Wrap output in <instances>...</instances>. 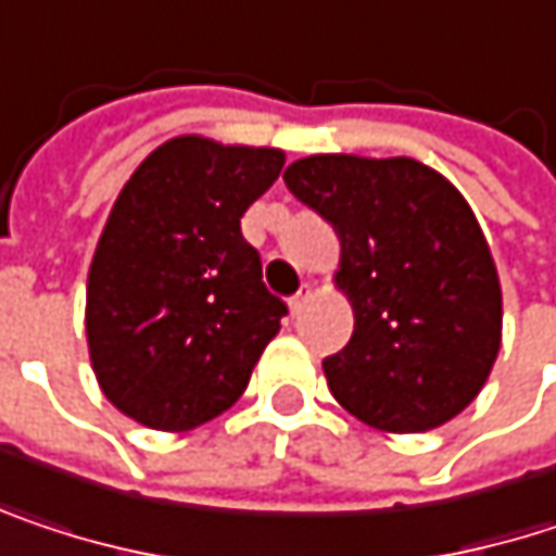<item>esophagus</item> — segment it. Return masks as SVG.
<instances>
[{
	"instance_id": "obj_1",
	"label": "esophagus",
	"mask_w": 556,
	"mask_h": 556,
	"mask_svg": "<svg viewBox=\"0 0 556 556\" xmlns=\"http://www.w3.org/2000/svg\"><path fill=\"white\" fill-rule=\"evenodd\" d=\"M308 302H312V286H302V289L289 299V312L299 318V315H302V308H305Z\"/></svg>"
}]
</instances>
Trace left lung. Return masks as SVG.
<instances>
[{
	"label": "left lung",
	"instance_id": "obj_1",
	"mask_svg": "<svg viewBox=\"0 0 556 556\" xmlns=\"http://www.w3.org/2000/svg\"><path fill=\"white\" fill-rule=\"evenodd\" d=\"M286 187L340 238L350 343L325 359L330 394L384 432L458 417L490 376L503 292L468 200L417 159L308 155Z\"/></svg>",
	"mask_w": 556,
	"mask_h": 556
}]
</instances>
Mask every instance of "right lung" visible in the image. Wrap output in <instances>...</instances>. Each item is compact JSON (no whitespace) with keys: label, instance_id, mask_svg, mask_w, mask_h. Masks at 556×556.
<instances>
[{"label":"right lung","instance_id":"right-lung-1","mask_svg":"<svg viewBox=\"0 0 556 556\" xmlns=\"http://www.w3.org/2000/svg\"><path fill=\"white\" fill-rule=\"evenodd\" d=\"M282 162L267 146L175 136L124 184L91 257L85 333L104 397L136 424L187 432L219 417L277 337L286 305L241 216Z\"/></svg>","mask_w":556,"mask_h":556}]
</instances>
